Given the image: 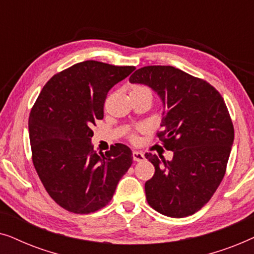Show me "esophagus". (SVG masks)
I'll list each match as a JSON object with an SVG mask.
<instances>
[{"instance_id": "34e87169", "label": "esophagus", "mask_w": 254, "mask_h": 254, "mask_svg": "<svg viewBox=\"0 0 254 254\" xmlns=\"http://www.w3.org/2000/svg\"><path fill=\"white\" fill-rule=\"evenodd\" d=\"M144 155L140 151H133V159L135 162H142L144 161Z\"/></svg>"}]
</instances>
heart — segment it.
Instances as JSON below:
<instances>
[{
    "label": "heart",
    "mask_w": 254,
    "mask_h": 254,
    "mask_svg": "<svg viewBox=\"0 0 254 254\" xmlns=\"http://www.w3.org/2000/svg\"><path fill=\"white\" fill-rule=\"evenodd\" d=\"M140 89H147V88H145V86H143V85H134L133 89H131V90H140ZM130 138H131V140H135V135L131 134Z\"/></svg>",
    "instance_id": "heart-1"
}]
</instances>
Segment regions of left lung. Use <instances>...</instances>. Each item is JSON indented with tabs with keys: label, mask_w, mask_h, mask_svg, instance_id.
<instances>
[{
	"label": "left lung",
	"mask_w": 254,
	"mask_h": 254,
	"mask_svg": "<svg viewBox=\"0 0 254 254\" xmlns=\"http://www.w3.org/2000/svg\"><path fill=\"white\" fill-rule=\"evenodd\" d=\"M129 82L161 97L163 130L156 135L173 151L172 161L145 154L155 166L144 185L149 206L169 217L193 215L214 195L227 170L235 131L223 97L207 81L171 65L140 68Z\"/></svg>",
	"instance_id": "8db88e82"
}]
</instances>
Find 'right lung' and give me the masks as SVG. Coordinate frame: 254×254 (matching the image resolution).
<instances>
[{
	"label": "right lung",
	"instance_id": "obj_1",
	"mask_svg": "<svg viewBox=\"0 0 254 254\" xmlns=\"http://www.w3.org/2000/svg\"><path fill=\"white\" fill-rule=\"evenodd\" d=\"M135 69L83 61L55 74L31 110L29 134L34 169L64 209L89 214L110 202L133 163L127 145L93 150L92 125L104 118L107 92Z\"/></svg>",
	"mask_w": 254,
	"mask_h": 254
}]
</instances>
